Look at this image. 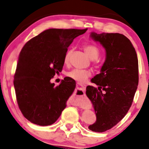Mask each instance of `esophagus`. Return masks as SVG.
<instances>
[{
	"instance_id": "obj_1",
	"label": "esophagus",
	"mask_w": 149,
	"mask_h": 149,
	"mask_svg": "<svg viewBox=\"0 0 149 149\" xmlns=\"http://www.w3.org/2000/svg\"><path fill=\"white\" fill-rule=\"evenodd\" d=\"M78 85L81 88V90L83 93H77L76 95V97H75V100L73 101L72 104L74 105H87L86 98L85 97L84 92L86 90V86L85 84H81V83H78Z\"/></svg>"
}]
</instances>
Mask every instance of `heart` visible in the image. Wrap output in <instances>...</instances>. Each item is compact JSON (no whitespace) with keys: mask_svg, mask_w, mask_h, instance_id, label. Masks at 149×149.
I'll list each match as a JSON object with an SVG mask.
<instances>
[{"mask_svg":"<svg viewBox=\"0 0 149 149\" xmlns=\"http://www.w3.org/2000/svg\"><path fill=\"white\" fill-rule=\"evenodd\" d=\"M84 49L89 57V58L92 59L93 63L95 65H98L100 63V59H98L100 55V49L97 46L92 44H87L84 45ZM72 50H68L65 54L64 56V63L65 64H68L69 62L70 57L71 55ZM92 74V72L89 69H74L67 73L68 77L70 78L73 80H76L79 82H84L88 78L90 77Z\"/></svg>","mask_w":149,"mask_h":149,"instance_id":"b5f03b06","label":"heart"}]
</instances>
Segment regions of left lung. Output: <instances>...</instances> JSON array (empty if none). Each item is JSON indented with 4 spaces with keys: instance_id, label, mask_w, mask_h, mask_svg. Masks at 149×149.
Masks as SVG:
<instances>
[{
    "instance_id": "8db88e82",
    "label": "left lung",
    "mask_w": 149,
    "mask_h": 149,
    "mask_svg": "<svg viewBox=\"0 0 149 149\" xmlns=\"http://www.w3.org/2000/svg\"><path fill=\"white\" fill-rule=\"evenodd\" d=\"M106 50L101 73L91 80L98 88L88 86L86 95L93 104L96 122L88 127L103 132L115 126L128 112L139 82L136 52L126 36L120 33H91Z\"/></svg>"
}]
</instances>
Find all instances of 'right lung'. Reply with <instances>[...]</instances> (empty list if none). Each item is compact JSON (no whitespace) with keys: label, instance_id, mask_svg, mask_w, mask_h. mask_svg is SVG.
<instances>
[{"label":"right lung","instance_id":"obj_1","mask_svg":"<svg viewBox=\"0 0 149 149\" xmlns=\"http://www.w3.org/2000/svg\"><path fill=\"white\" fill-rule=\"evenodd\" d=\"M85 29H49L31 38L21 51L14 74L17 105L25 118L39 126L54 124L66 107L75 84L50 80L61 72L68 47Z\"/></svg>","mask_w":149,"mask_h":149}]
</instances>
